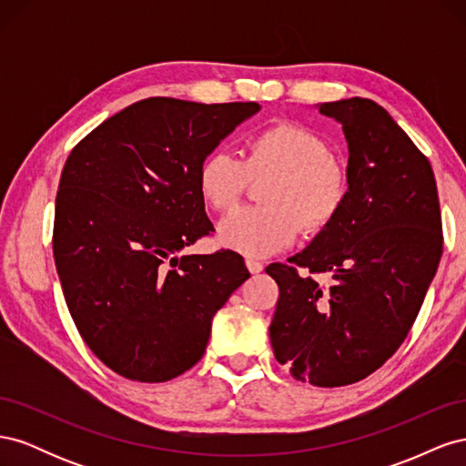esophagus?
<instances>
[{
  "instance_id": "obj_1",
  "label": "esophagus",
  "mask_w": 466,
  "mask_h": 466,
  "mask_svg": "<svg viewBox=\"0 0 466 466\" xmlns=\"http://www.w3.org/2000/svg\"><path fill=\"white\" fill-rule=\"evenodd\" d=\"M247 268L250 274H260L264 270V264L258 262V260H252V258H247Z\"/></svg>"
}]
</instances>
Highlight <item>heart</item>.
<instances>
[{
    "label": "heart",
    "instance_id": "obj_1",
    "mask_svg": "<svg viewBox=\"0 0 466 466\" xmlns=\"http://www.w3.org/2000/svg\"><path fill=\"white\" fill-rule=\"evenodd\" d=\"M270 182L266 206L238 208L219 223V243L247 257H270L289 247L299 229L330 228L350 194V173L327 137L301 124L279 122L252 134L241 161L216 149L202 161L198 188L218 211L238 204L250 180Z\"/></svg>",
    "mask_w": 466,
    "mask_h": 466
}]
</instances>
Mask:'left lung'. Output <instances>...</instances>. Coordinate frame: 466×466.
Listing matches in <instances>:
<instances>
[{"label": "left lung", "mask_w": 466, "mask_h": 466, "mask_svg": "<svg viewBox=\"0 0 466 466\" xmlns=\"http://www.w3.org/2000/svg\"><path fill=\"white\" fill-rule=\"evenodd\" d=\"M342 124L350 194L330 228L291 264H270L279 288L270 342L298 380L342 387L379 370L410 332L443 252L435 177L389 112L370 98L319 105ZM311 273H330L320 287Z\"/></svg>", "instance_id": "8db88e82"}]
</instances>
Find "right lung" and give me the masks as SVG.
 <instances>
[{
	"instance_id": "1",
	"label": "right lung",
	"mask_w": 466,
	"mask_h": 466,
	"mask_svg": "<svg viewBox=\"0 0 466 466\" xmlns=\"http://www.w3.org/2000/svg\"><path fill=\"white\" fill-rule=\"evenodd\" d=\"M258 110L151 96L69 153L56 196V270L81 338L115 373L163 383L188 371L218 309L250 276L233 250L177 252L214 231L202 161Z\"/></svg>"
}]
</instances>
